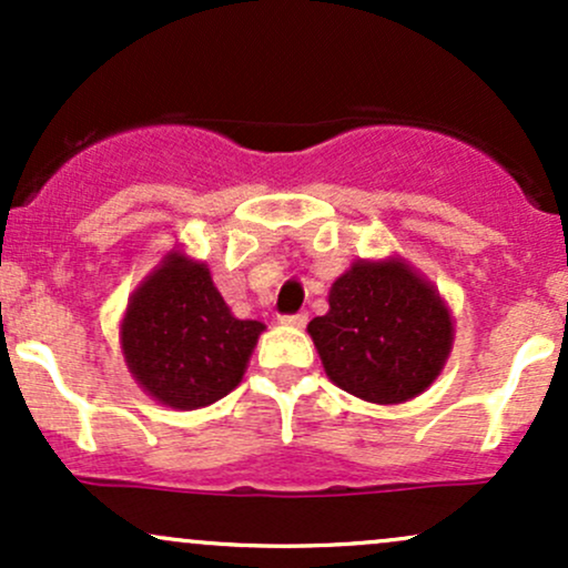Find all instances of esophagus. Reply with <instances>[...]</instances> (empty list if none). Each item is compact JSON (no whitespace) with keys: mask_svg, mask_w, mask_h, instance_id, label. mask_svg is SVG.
Here are the masks:
<instances>
[{"mask_svg":"<svg viewBox=\"0 0 568 568\" xmlns=\"http://www.w3.org/2000/svg\"><path fill=\"white\" fill-rule=\"evenodd\" d=\"M310 315L306 312H293V315H280V323L283 325H293V328H304Z\"/></svg>","mask_w":568,"mask_h":568,"instance_id":"esophagus-1","label":"esophagus"}]
</instances>
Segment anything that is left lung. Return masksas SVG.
Returning a JSON list of instances; mask_svg holds the SVG:
<instances>
[{
	"mask_svg": "<svg viewBox=\"0 0 568 568\" xmlns=\"http://www.w3.org/2000/svg\"><path fill=\"white\" fill-rule=\"evenodd\" d=\"M328 315L306 331L325 374L371 403L425 393L452 349V317L425 280L397 262H357L328 293Z\"/></svg>",
	"mask_w": 568,
	"mask_h": 568,
	"instance_id": "obj_1",
	"label": "left lung"
}]
</instances>
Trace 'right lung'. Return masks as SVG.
I'll use <instances>...</instances> for the list:
<instances>
[{"mask_svg": "<svg viewBox=\"0 0 568 568\" xmlns=\"http://www.w3.org/2000/svg\"><path fill=\"white\" fill-rule=\"evenodd\" d=\"M264 331L237 321L205 264L173 253L130 298L122 352L130 374L171 408H202L230 395Z\"/></svg>", "mask_w": 568, "mask_h": 568, "instance_id": "right-lung-1", "label": "right lung"}]
</instances>
